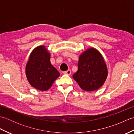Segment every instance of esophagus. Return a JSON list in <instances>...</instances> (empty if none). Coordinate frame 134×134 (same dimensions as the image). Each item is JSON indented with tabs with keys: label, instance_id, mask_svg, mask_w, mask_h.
Returning <instances> with one entry per match:
<instances>
[{
	"label": "esophagus",
	"instance_id": "1",
	"mask_svg": "<svg viewBox=\"0 0 134 134\" xmlns=\"http://www.w3.org/2000/svg\"><path fill=\"white\" fill-rule=\"evenodd\" d=\"M64 74H67V75H70L71 74V70L69 69L67 71H65L63 72Z\"/></svg>",
	"mask_w": 134,
	"mask_h": 134
}]
</instances>
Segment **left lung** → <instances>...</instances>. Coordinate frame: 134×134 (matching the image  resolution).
I'll return each mask as SVG.
<instances>
[{
    "label": "left lung",
    "mask_w": 134,
    "mask_h": 134,
    "mask_svg": "<svg viewBox=\"0 0 134 134\" xmlns=\"http://www.w3.org/2000/svg\"><path fill=\"white\" fill-rule=\"evenodd\" d=\"M78 67L72 77L87 92L98 89L107 78V64L101 53L94 48H89L79 56Z\"/></svg>",
    "instance_id": "8db88e82"
}]
</instances>
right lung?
I'll list each match as a JSON object with an SVG mask.
<instances>
[{"label":"right lung","instance_id":"right-lung-1","mask_svg":"<svg viewBox=\"0 0 134 134\" xmlns=\"http://www.w3.org/2000/svg\"><path fill=\"white\" fill-rule=\"evenodd\" d=\"M51 53L45 45L38 46L31 52L26 65L25 73L31 86L41 91L52 86L60 73L50 62Z\"/></svg>","mask_w":134,"mask_h":134}]
</instances>
